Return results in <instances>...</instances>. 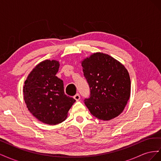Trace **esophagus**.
Here are the masks:
<instances>
[{
    "instance_id": "1",
    "label": "esophagus",
    "mask_w": 161,
    "mask_h": 161,
    "mask_svg": "<svg viewBox=\"0 0 161 161\" xmlns=\"http://www.w3.org/2000/svg\"><path fill=\"white\" fill-rule=\"evenodd\" d=\"M80 95H79V93L76 94V95L74 96V99H75L76 101H79V100L80 99Z\"/></svg>"
}]
</instances>
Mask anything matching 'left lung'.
I'll return each mask as SVG.
<instances>
[{
	"mask_svg": "<svg viewBox=\"0 0 161 161\" xmlns=\"http://www.w3.org/2000/svg\"><path fill=\"white\" fill-rule=\"evenodd\" d=\"M82 66L90 88V96L84 101L91 114L104 121L118 116L130 96V78L125 66L103 53H93Z\"/></svg>",
	"mask_w": 161,
	"mask_h": 161,
	"instance_id": "8db88e82",
	"label": "left lung"
}]
</instances>
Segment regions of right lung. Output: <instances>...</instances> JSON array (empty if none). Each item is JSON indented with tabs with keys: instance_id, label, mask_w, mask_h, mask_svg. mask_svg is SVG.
Instances as JSON below:
<instances>
[{
	"instance_id": "obj_1",
	"label": "right lung",
	"mask_w": 161,
	"mask_h": 161,
	"mask_svg": "<svg viewBox=\"0 0 161 161\" xmlns=\"http://www.w3.org/2000/svg\"><path fill=\"white\" fill-rule=\"evenodd\" d=\"M59 62L46 60L37 64L23 86L27 108L43 123L56 125L64 121L75 99L64 93L63 81L56 76Z\"/></svg>"
}]
</instances>
